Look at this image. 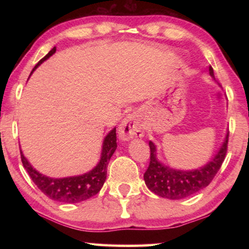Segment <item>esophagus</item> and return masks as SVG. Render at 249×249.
<instances>
[{
  "label": "esophagus",
  "instance_id": "esophagus-1",
  "mask_svg": "<svg viewBox=\"0 0 249 249\" xmlns=\"http://www.w3.org/2000/svg\"><path fill=\"white\" fill-rule=\"evenodd\" d=\"M119 135L123 141L142 137L144 136V126L137 119V116L130 114L122 122L119 128Z\"/></svg>",
  "mask_w": 249,
  "mask_h": 249
}]
</instances>
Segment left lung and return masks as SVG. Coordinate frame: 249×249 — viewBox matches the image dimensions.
Returning <instances> with one entry per match:
<instances>
[{
    "label": "left lung",
    "instance_id": "1",
    "mask_svg": "<svg viewBox=\"0 0 249 249\" xmlns=\"http://www.w3.org/2000/svg\"><path fill=\"white\" fill-rule=\"evenodd\" d=\"M211 77L214 78L213 68H209ZM229 142V133L226 134L221 148L216 155L203 167L195 170H178L167 167L159 161L156 154V146L149 142L150 161L144 174V180L151 192L170 200H180L188 197L208 187L220 170L225 159Z\"/></svg>",
    "mask_w": 249,
    "mask_h": 249
}]
</instances>
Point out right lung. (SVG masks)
Wrapping results in <instances>:
<instances>
[{
  "instance_id": "add662e5",
  "label": "right lung",
  "mask_w": 249,
  "mask_h": 249,
  "mask_svg": "<svg viewBox=\"0 0 249 249\" xmlns=\"http://www.w3.org/2000/svg\"><path fill=\"white\" fill-rule=\"evenodd\" d=\"M54 52H56V47H53L41 60H39L35 68L32 70L31 74L40 64H43L50 56H53ZM116 147V128L114 127L104 138L102 153H101L98 165L87 174L67 177V178H50V177L40 174L28 162L22 150H20V158H22L24 168L28 172L34 183L49 199L65 202V203H78V202L90 199L102 189L105 179H107L108 161L112 155L114 154Z\"/></svg>"
}]
</instances>
